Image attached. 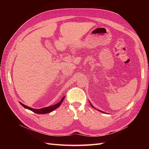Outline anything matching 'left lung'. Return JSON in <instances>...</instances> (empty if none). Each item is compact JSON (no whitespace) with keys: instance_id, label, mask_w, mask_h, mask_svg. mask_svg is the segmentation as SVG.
<instances>
[{"instance_id":"left-lung-1","label":"left lung","mask_w":149,"mask_h":149,"mask_svg":"<svg viewBox=\"0 0 149 149\" xmlns=\"http://www.w3.org/2000/svg\"><path fill=\"white\" fill-rule=\"evenodd\" d=\"M89 104H91V107H93V108H94V106H93L91 104V102H90V101H89ZM96 110H97V109H96ZM97 111H98V110H97ZM100 111V112H102V113H105V112H103V111Z\"/></svg>"}]
</instances>
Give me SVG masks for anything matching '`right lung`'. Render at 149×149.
Wrapping results in <instances>:
<instances>
[{
  "mask_svg": "<svg viewBox=\"0 0 149 149\" xmlns=\"http://www.w3.org/2000/svg\"><path fill=\"white\" fill-rule=\"evenodd\" d=\"M65 97V96L63 97V98L61 99V101L55 104L50 106H48V107H43V108H41V109H33V108H31L30 107H29L27 106L24 104L23 103H22L20 102H20V104L22 106L24 107L25 108V109H27L29 110H30V111H31L32 112H35V113H37V114H45L49 113V112H51L53 111L54 110H55L56 109H57L58 107H59L61 105V102H63V101L64 100Z\"/></svg>",
  "mask_w": 149,
  "mask_h": 149,
  "instance_id": "right-lung-1",
  "label": "right lung"
}]
</instances>
